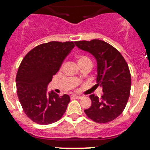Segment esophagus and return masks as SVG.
I'll return each mask as SVG.
<instances>
[{"mask_svg": "<svg viewBox=\"0 0 150 150\" xmlns=\"http://www.w3.org/2000/svg\"><path fill=\"white\" fill-rule=\"evenodd\" d=\"M72 98H75V99H81L82 97V96H79V95H72L71 96Z\"/></svg>", "mask_w": 150, "mask_h": 150, "instance_id": "esophagus-1", "label": "esophagus"}]
</instances>
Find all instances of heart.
<instances>
[{
    "instance_id": "b5f03b06",
    "label": "heart",
    "mask_w": 150,
    "mask_h": 150,
    "mask_svg": "<svg viewBox=\"0 0 150 150\" xmlns=\"http://www.w3.org/2000/svg\"><path fill=\"white\" fill-rule=\"evenodd\" d=\"M90 61V59L87 56H85V55H80L79 57V63H82V62H85V61Z\"/></svg>"
}]
</instances>
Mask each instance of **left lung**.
Instances as JSON below:
<instances>
[{"instance_id":"obj_1","label":"left lung","mask_w":150,"mask_h":150,"mask_svg":"<svg viewBox=\"0 0 150 150\" xmlns=\"http://www.w3.org/2000/svg\"><path fill=\"white\" fill-rule=\"evenodd\" d=\"M81 50L89 52L97 61L96 83L103 87L101 98L92 94L91 107L85 110L86 116L97 123H107L121 114L130 95L132 79L125 59L116 48L100 40L75 42Z\"/></svg>"}]
</instances>
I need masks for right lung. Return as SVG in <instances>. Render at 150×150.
Wrapping results in <instances>:
<instances>
[{
	"mask_svg": "<svg viewBox=\"0 0 150 150\" xmlns=\"http://www.w3.org/2000/svg\"><path fill=\"white\" fill-rule=\"evenodd\" d=\"M74 47L72 41H51L36 46L22 59L16 75L18 97L25 114L35 123H54L65 113L69 96L48 93L47 87Z\"/></svg>",
	"mask_w": 150,
	"mask_h": 150,
	"instance_id": "1",
	"label": "right lung"
}]
</instances>
